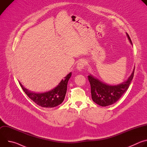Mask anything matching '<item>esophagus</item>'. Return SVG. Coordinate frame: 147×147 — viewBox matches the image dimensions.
<instances>
[{"label": "esophagus", "instance_id": "1", "mask_svg": "<svg viewBox=\"0 0 147 147\" xmlns=\"http://www.w3.org/2000/svg\"><path fill=\"white\" fill-rule=\"evenodd\" d=\"M86 61L84 59H81L79 61V62L77 63V70L81 72L82 71V70L84 69V66H86Z\"/></svg>", "mask_w": 147, "mask_h": 147}]
</instances>
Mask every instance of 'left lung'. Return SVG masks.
<instances>
[{"label": "left lung", "instance_id": "left-lung-1", "mask_svg": "<svg viewBox=\"0 0 147 147\" xmlns=\"http://www.w3.org/2000/svg\"><path fill=\"white\" fill-rule=\"evenodd\" d=\"M127 36L131 45V40L126 32ZM135 67L131 75L124 81L117 85H109L103 82L95 76L90 74L88 76L91 86V92L92 100L101 107H107L117 102L128 89L134 77Z\"/></svg>", "mask_w": 147, "mask_h": 147}]
</instances>
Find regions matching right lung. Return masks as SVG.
I'll use <instances>...</instances> for the list:
<instances>
[{
    "label": "right lung",
    "mask_w": 147,
    "mask_h": 147,
    "mask_svg": "<svg viewBox=\"0 0 147 147\" xmlns=\"http://www.w3.org/2000/svg\"><path fill=\"white\" fill-rule=\"evenodd\" d=\"M71 74V72L69 73L64 78L65 79H62L59 84L52 90L41 93L31 91L24 88L20 81L19 84L27 95L38 105L43 108H51L59 105L63 102L67 92V83Z\"/></svg>",
    "instance_id": "1"
}]
</instances>
